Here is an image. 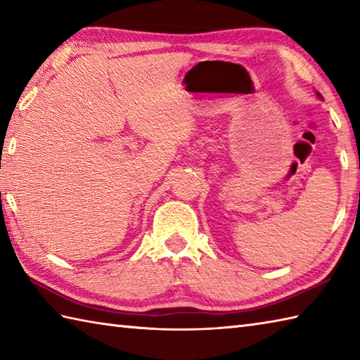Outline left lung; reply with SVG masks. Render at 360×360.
Listing matches in <instances>:
<instances>
[{"instance_id":"left-lung-1","label":"left lung","mask_w":360,"mask_h":360,"mask_svg":"<svg viewBox=\"0 0 360 360\" xmlns=\"http://www.w3.org/2000/svg\"><path fill=\"white\" fill-rule=\"evenodd\" d=\"M317 96H319V97H322V96H320V94H319V93H317Z\"/></svg>"}]
</instances>
